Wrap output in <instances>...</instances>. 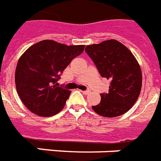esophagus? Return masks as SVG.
<instances>
[{
	"mask_svg": "<svg viewBox=\"0 0 161 161\" xmlns=\"http://www.w3.org/2000/svg\"><path fill=\"white\" fill-rule=\"evenodd\" d=\"M91 92V91L90 90H86V91H82V93L84 94V95H88L89 93Z\"/></svg>",
	"mask_w": 161,
	"mask_h": 161,
	"instance_id": "esophagus-1",
	"label": "esophagus"
}]
</instances>
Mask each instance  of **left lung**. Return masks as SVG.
<instances>
[{
	"instance_id": "8db88e82",
	"label": "left lung",
	"mask_w": 161,
	"mask_h": 161,
	"mask_svg": "<svg viewBox=\"0 0 161 161\" xmlns=\"http://www.w3.org/2000/svg\"><path fill=\"white\" fill-rule=\"evenodd\" d=\"M85 51L101 76L110 80L109 92L101 94V102L92 106L94 111L104 117L126 113L137 101L142 86V74L136 57L116 40L89 45Z\"/></svg>"
}]
</instances>
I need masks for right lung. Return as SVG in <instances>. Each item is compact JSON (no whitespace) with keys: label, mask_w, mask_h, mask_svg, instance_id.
Segmentation results:
<instances>
[{"label":"right lung","mask_w":161,"mask_h":161,"mask_svg":"<svg viewBox=\"0 0 161 161\" xmlns=\"http://www.w3.org/2000/svg\"><path fill=\"white\" fill-rule=\"evenodd\" d=\"M84 48V45L66 46L44 40L22 54L15 69V86L19 97L30 111L49 117L62 110L70 91L57 86L56 81Z\"/></svg>","instance_id":"obj_1"}]
</instances>
